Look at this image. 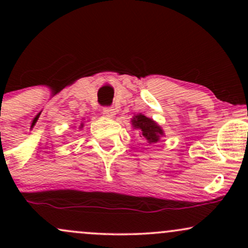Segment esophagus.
I'll use <instances>...</instances> for the list:
<instances>
[{"label":"esophagus","instance_id":"obj_1","mask_svg":"<svg viewBox=\"0 0 248 248\" xmlns=\"http://www.w3.org/2000/svg\"><path fill=\"white\" fill-rule=\"evenodd\" d=\"M104 114L106 115L107 118H114V115L116 114V113H115V109H113L112 107H105Z\"/></svg>","mask_w":248,"mask_h":248}]
</instances>
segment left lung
Masks as SVG:
<instances>
[{
    "instance_id": "1",
    "label": "left lung",
    "mask_w": 248,
    "mask_h": 248,
    "mask_svg": "<svg viewBox=\"0 0 248 248\" xmlns=\"http://www.w3.org/2000/svg\"><path fill=\"white\" fill-rule=\"evenodd\" d=\"M130 122H132L133 129L139 130L141 138H143L149 144L157 143L163 136H166L163 128L157 122L142 114V113L134 115L130 119Z\"/></svg>"
}]
</instances>
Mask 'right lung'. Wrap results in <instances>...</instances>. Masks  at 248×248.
<instances>
[{"label":"right lung","mask_w":248,"mask_h":248,"mask_svg":"<svg viewBox=\"0 0 248 248\" xmlns=\"http://www.w3.org/2000/svg\"><path fill=\"white\" fill-rule=\"evenodd\" d=\"M82 127H84V122H81L80 126H79V129H82Z\"/></svg>","instance_id":"obj_1"}]
</instances>
